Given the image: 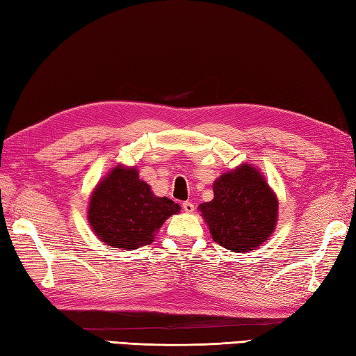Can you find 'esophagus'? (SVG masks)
<instances>
[{"mask_svg": "<svg viewBox=\"0 0 356 356\" xmlns=\"http://www.w3.org/2000/svg\"><path fill=\"white\" fill-rule=\"evenodd\" d=\"M182 207H184V211H185V213H188V214H193V213H194V209H195L194 203H191V202H185Z\"/></svg>", "mask_w": 356, "mask_h": 356, "instance_id": "34e87169", "label": "esophagus"}]
</instances>
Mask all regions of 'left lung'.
<instances>
[{"mask_svg":"<svg viewBox=\"0 0 356 356\" xmlns=\"http://www.w3.org/2000/svg\"><path fill=\"white\" fill-rule=\"evenodd\" d=\"M213 190L214 199L199 205V211L216 243L232 252H249L274 234L278 199L259 168L240 163L222 172Z\"/></svg>","mask_w":356,"mask_h":356,"instance_id":"8db88e82","label":"left lung"}]
</instances>
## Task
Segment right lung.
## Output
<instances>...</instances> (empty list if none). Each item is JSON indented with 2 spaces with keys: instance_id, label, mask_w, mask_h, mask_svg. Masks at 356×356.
Wrapping results in <instances>:
<instances>
[{
  "instance_id": "obj_1",
  "label": "right lung",
  "mask_w": 356,
  "mask_h": 356,
  "mask_svg": "<svg viewBox=\"0 0 356 356\" xmlns=\"http://www.w3.org/2000/svg\"><path fill=\"white\" fill-rule=\"evenodd\" d=\"M179 213V203L157 197L136 166L119 163L90 194L87 220L102 243L134 251L154 241L166 218Z\"/></svg>"
}]
</instances>
